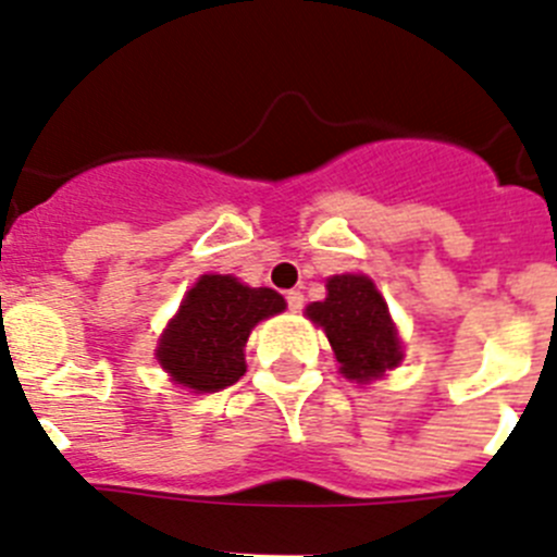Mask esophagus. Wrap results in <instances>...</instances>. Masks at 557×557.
Returning <instances> with one entry per match:
<instances>
[{"instance_id": "1", "label": "esophagus", "mask_w": 557, "mask_h": 557, "mask_svg": "<svg viewBox=\"0 0 557 557\" xmlns=\"http://www.w3.org/2000/svg\"><path fill=\"white\" fill-rule=\"evenodd\" d=\"M284 298H287V307L293 309V312H301V309H304V293H298V289H289Z\"/></svg>"}]
</instances>
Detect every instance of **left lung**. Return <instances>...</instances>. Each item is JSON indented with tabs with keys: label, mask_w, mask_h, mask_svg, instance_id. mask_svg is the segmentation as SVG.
<instances>
[{
	"label": "left lung",
	"mask_w": 557,
	"mask_h": 557,
	"mask_svg": "<svg viewBox=\"0 0 557 557\" xmlns=\"http://www.w3.org/2000/svg\"><path fill=\"white\" fill-rule=\"evenodd\" d=\"M326 301H314L307 314L323 326L339 371L348 379L368 382L401 362L396 326L385 298L368 275H332Z\"/></svg>",
	"instance_id": "obj_1"
}]
</instances>
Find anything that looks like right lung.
I'll list each match as a JSON object with an SVG mask.
<instances>
[{
  "label": "right lung",
  "mask_w": 557,
  "mask_h": 557,
  "mask_svg": "<svg viewBox=\"0 0 557 557\" xmlns=\"http://www.w3.org/2000/svg\"><path fill=\"white\" fill-rule=\"evenodd\" d=\"M287 307L270 287H245L234 275H203L159 343L161 368L178 385L214 393L245 373V343L259 321Z\"/></svg>",
  "instance_id": "obj_1"
}]
</instances>
